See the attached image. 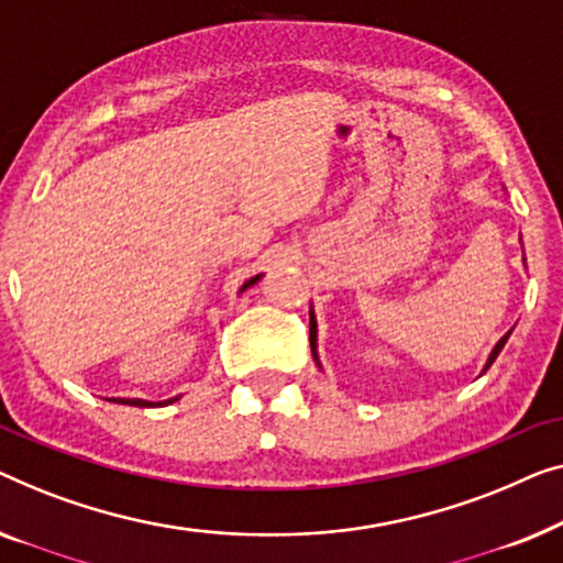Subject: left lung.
<instances>
[{"label": "left lung", "mask_w": 563, "mask_h": 563, "mask_svg": "<svg viewBox=\"0 0 563 563\" xmlns=\"http://www.w3.org/2000/svg\"><path fill=\"white\" fill-rule=\"evenodd\" d=\"M508 336H510V331L500 339V342L495 344V350H493V354H489V360H487V364H485V369H489V364H493V362L497 360V354L503 352V346H505V342H508ZM311 352H313V360L319 362V354H316V319H313V311H311Z\"/></svg>", "instance_id": "8db88e82"}]
</instances>
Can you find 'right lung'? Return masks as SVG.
I'll return each mask as SVG.
<instances>
[{"label":"right lung","mask_w":563,"mask_h":563,"mask_svg":"<svg viewBox=\"0 0 563 563\" xmlns=\"http://www.w3.org/2000/svg\"><path fill=\"white\" fill-rule=\"evenodd\" d=\"M260 280V275H255V278L252 280H247L242 285V290H247L250 285H255ZM173 400H178V398H173ZM173 400H168V402H173ZM114 402H124V406H134V408H150V406H163V402H147V400H140V398H134V400H122V398H117Z\"/></svg>","instance_id":"add662e5"}]
</instances>
